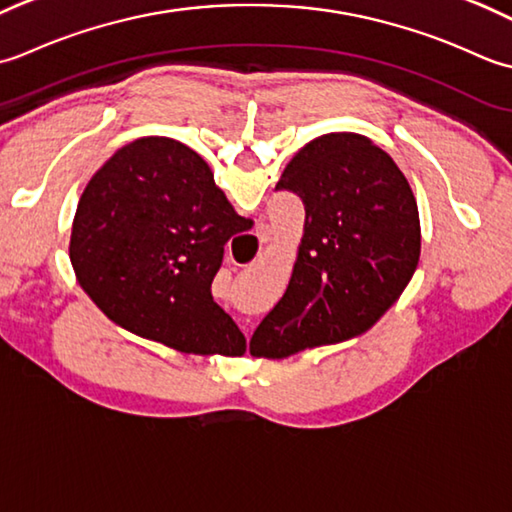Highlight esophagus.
Listing matches in <instances>:
<instances>
[{
  "instance_id": "obj_1",
  "label": "esophagus",
  "mask_w": 512,
  "mask_h": 512,
  "mask_svg": "<svg viewBox=\"0 0 512 512\" xmlns=\"http://www.w3.org/2000/svg\"><path fill=\"white\" fill-rule=\"evenodd\" d=\"M271 238H274V232H271L269 225H260L258 227V241L260 243H269Z\"/></svg>"
}]
</instances>
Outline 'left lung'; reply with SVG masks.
I'll use <instances>...</instances> for the list:
<instances>
[{
	"instance_id": "obj_1",
	"label": "left lung",
	"mask_w": 512,
	"mask_h": 512,
	"mask_svg": "<svg viewBox=\"0 0 512 512\" xmlns=\"http://www.w3.org/2000/svg\"><path fill=\"white\" fill-rule=\"evenodd\" d=\"M278 190L305 203L285 296L254 331L249 353L283 360L356 338L398 302L420 263V212L391 156L356 132L309 141Z\"/></svg>"
}]
</instances>
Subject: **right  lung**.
I'll return each mask as SVG.
<instances>
[{"label":"right lung","mask_w":512,"mask_h":512,"mask_svg":"<svg viewBox=\"0 0 512 512\" xmlns=\"http://www.w3.org/2000/svg\"><path fill=\"white\" fill-rule=\"evenodd\" d=\"M201 156L181 141L123 145L83 190L70 234L79 287L134 336L194 356H243L212 298L223 245L249 229Z\"/></svg>","instance_id":"obj_1"}]
</instances>
